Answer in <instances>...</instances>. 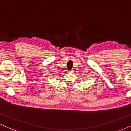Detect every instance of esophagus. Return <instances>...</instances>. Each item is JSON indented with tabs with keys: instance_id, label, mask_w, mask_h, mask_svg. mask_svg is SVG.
<instances>
[{
	"instance_id": "34e87169",
	"label": "esophagus",
	"mask_w": 131,
	"mask_h": 131,
	"mask_svg": "<svg viewBox=\"0 0 131 131\" xmlns=\"http://www.w3.org/2000/svg\"><path fill=\"white\" fill-rule=\"evenodd\" d=\"M74 71H72V70H69V71H68V72L69 73H72V72H73Z\"/></svg>"
}]
</instances>
